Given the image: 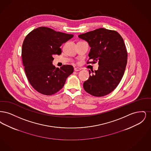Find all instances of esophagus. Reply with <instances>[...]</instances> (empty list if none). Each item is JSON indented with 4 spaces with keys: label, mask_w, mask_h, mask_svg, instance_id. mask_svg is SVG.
<instances>
[{
    "label": "esophagus",
    "mask_w": 151,
    "mask_h": 151,
    "mask_svg": "<svg viewBox=\"0 0 151 151\" xmlns=\"http://www.w3.org/2000/svg\"><path fill=\"white\" fill-rule=\"evenodd\" d=\"M80 70H81V68H79V67H75L74 68V71H79Z\"/></svg>",
    "instance_id": "obj_1"
}]
</instances>
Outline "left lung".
Wrapping results in <instances>:
<instances>
[{"label": "left lung", "instance_id": "1", "mask_svg": "<svg viewBox=\"0 0 151 151\" xmlns=\"http://www.w3.org/2000/svg\"><path fill=\"white\" fill-rule=\"evenodd\" d=\"M79 37L91 47L87 63L99 62L94 72L89 70V79L84 81V90L93 96L102 97L113 91L120 83L127 62V52L121 36L115 30L99 28Z\"/></svg>", "mask_w": 151, "mask_h": 151}]
</instances>
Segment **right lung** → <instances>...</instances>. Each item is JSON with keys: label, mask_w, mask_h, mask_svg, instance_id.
<instances>
[{"label": "right lung", "mask_w": 151, "mask_h": 151, "mask_svg": "<svg viewBox=\"0 0 151 151\" xmlns=\"http://www.w3.org/2000/svg\"><path fill=\"white\" fill-rule=\"evenodd\" d=\"M73 36L43 27L26 36L22 46V63L30 85L38 92L47 96L57 93L73 72L71 65L59 68L52 65L53 55H60L62 44Z\"/></svg>", "instance_id": "right-lung-1"}]
</instances>
